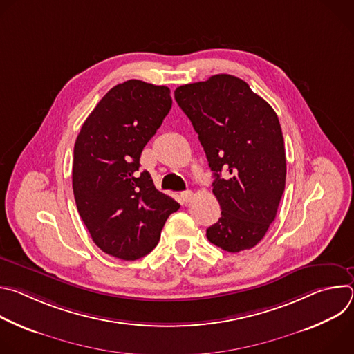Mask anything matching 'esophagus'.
Here are the masks:
<instances>
[{
    "mask_svg": "<svg viewBox=\"0 0 354 354\" xmlns=\"http://www.w3.org/2000/svg\"><path fill=\"white\" fill-rule=\"evenodd\" d=\"M180 197H182L183 201H186V203H189V201H192V198H193V193H192L190 190H186V192H182V193H180Z\"/></svg>",
    "mask_w": 354,
    "mask_h": 354,
    "instance_id": "34e87169",
    "label": "esophagus"
}]
</instances>
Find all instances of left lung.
<instances>
[{"label": "left lung", "mask_w": 354, "mask_h": 354, "mask_svg": "<svg viewBox=\"0 0 354 354\" xmlns=\"http://www.w3.org/2000/svg\"><path fill=\"white\" fill-rule=\"evenodd\" d=\"M175 99L216 178L213 193L221 217L207 228V239L232 254L254 248L274 221L286 186V149L276 112L230 74L178 86Z\"/></svg>", "instance_id": "obj_1"}]
</instances>
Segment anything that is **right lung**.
I'll return each instance as SVG.
<instances>
[{
    "label": "right lung",
    "mask_w": 354,
    "mask_h": 354,
    "mask_svg": "<svg viewBox=\"0 0 354 354\" xmlns=\"http://www.w3.org/2000/svg\"><path fill=\"white\" fill-rule=\"evenodd\" d=\"M171 106L168 86L129 80L99 100L75 140V205L92 241L111 257L136 261L149 254L180 207L138 171L142 148Z\"/></svg>",
    "instance_id": "obj_1"
}]
</instances>
